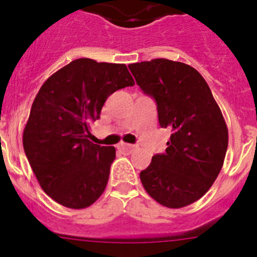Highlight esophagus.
<instances>
[{
	"mask_svg": "<svg viewBox=\"0 0 257 257\" xmlns=\"http://www.w3.org/2000/svg\"><path fill=\"white\" fill-rule=\"evenodd\" d=\"M118 148L121 149L122 152H124V153H131V152L135 149V147H134V145H131V144H126V143H121Z\"/></svg>",
	"mask_w": 257,
	"mask_h": 257,
	"instance_id": "esophagus-1",
	"label": "esophagus"
}]
</instances>
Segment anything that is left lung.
I'll return each instance as SVG.
<instances>
[{
    "mask_svg": "<svg viewBox=\"0 0 257 257\" xmlns=\"http://www.w3.org/2000/svg\"><path fill=\"white\" fill-rule=\"evenodd\" d=\"M136 83L157 104L158 121L171 136L162 154L140 172L149 196L169 208L198 201L224 163L228 128L205 78L180 61L153 59L128 65Z\"/></svg>",
    "mask_w": 257,
    "mask_h": 257,
    "instance_id": "left-lung-1",
    "label": "left lung"
}]
</instances>
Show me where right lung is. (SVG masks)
I'll return each instance as SVG.
<instances>
[{
	"label": "right lung",
	"instance_id": "right-lung-1",
	"mask_svg": "<svg viewBox=\"0 0 257 257\" xmlns=\"http://www.w3.org/2000/svg\"><path fill=\"white\" fill-rule=\"evenodd\" d=\"M124 64L82 58L46 79L32 104L23 147L47 196L61 206L85 208L103 194L114 147L92 144L90 123L110 94L134 86Z\"/></svg>",
	"mask_w": 257,
	"mask_h": 257
}]
</instances>
